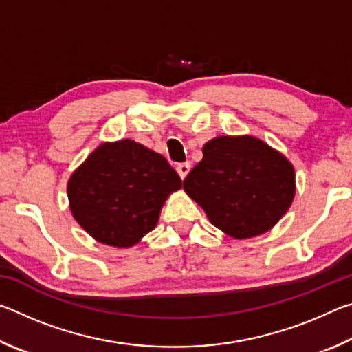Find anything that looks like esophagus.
Instances as JSON below:
<instances>
[{"mask_svg":"<svg viewBox=\"0 0 352 352\" xmlns=\"http://www.w3.org/2000/svg\"><path fill=\"white\" fill-rule=\"evenodd\" d=\"M189 170H190V164L189 163H182V164L177 166V172H178V175H180L182 180H184V178H186V175L189 174Z\"/></svg>","mask_w":352,"mask_h":352,"instance_id":"1","label":"esophagus"}]
</instances>
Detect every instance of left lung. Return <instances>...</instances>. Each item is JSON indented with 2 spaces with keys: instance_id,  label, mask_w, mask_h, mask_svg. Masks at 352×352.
Here are the masks:
<instances>
[{
  "instance_id": "obj_1",
  "label": "left lung",
  "mask_w": 352,
  "mask_h": 352,
  "mask_svg": "<svg viewBox=\"0 0 352 352\" xmlns=\"http://www.w3.org/2000/svg\"><path fill=\"white\" fill-rule=\"evenodd\" d=\"M183 189L210 222L234 239L272 230L295 197V170L287 158L254 136H217Z\"/></svg>"
}]
</instances>
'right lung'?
Here are the masks:
<instances>
[{"instance_id":"right-lung-1","label":"right lung","mask_w":352,"mask_h":352,"mask_svg":"<svg viewBox=\"0 0 352 352\" xmlns=\"http://www.w3.org/2000/svg\"><path fill=\"white\" fill-rule=\"evenodd\" d=\"M182 178L163 155L132 140L104 142L68 182L69 210L105 245L127 248L157 226L166 199Z\"/></svg>"}]
</instances>
